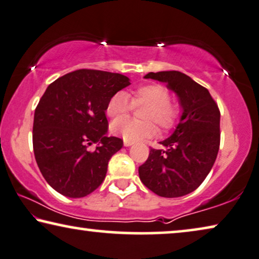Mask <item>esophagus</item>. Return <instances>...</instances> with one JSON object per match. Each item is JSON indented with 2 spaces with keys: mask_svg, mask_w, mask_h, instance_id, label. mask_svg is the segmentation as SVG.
<instances>
[{
  "mask_svg": "<svg viewBox=\"0 0 259 259\" xmlns=\"http://www.w3.org/2000/svg\"><path fill=\"white\" fill-rule=\"evenodd\" d=\"M134 144V142H131V141H124V145L125 147H130V145H133Z\"/></svg>",
  "mask_w": 259,
  "mask_h": 259,
  "instance_id": "1",
  "label": "esophagus"
}]
</instances>
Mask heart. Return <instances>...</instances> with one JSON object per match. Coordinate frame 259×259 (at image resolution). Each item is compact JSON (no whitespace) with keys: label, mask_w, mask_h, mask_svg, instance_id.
Listing matches in <instances>:
<instances>
[{"label":"heart","mask_w":259,"mask_h":259,"mask_svg":"<svg viewBox=\"0 0 259 259\" xmlns=\"http://www.w3.org/2000/svg\"><path fill=\"white\" fill-rule=\"evenodd\" d=\"M131 101L135 106L146 107L141 113L143 121L120 118L132 108ZM105 112L112 119H121L112 122V134L131 142L154 136L156 134L154 123L163 131L171 130L176 126L182 115L180 104L170 101L169 90L157 83H149L133 90L131 101L125 93H115L109 98Z\"/></svg>","instance_id":"obj_1"}]
</instances>
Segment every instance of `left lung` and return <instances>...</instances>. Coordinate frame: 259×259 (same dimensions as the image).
<instances>
[{
    "label": "left lung",
    "instance_id": "1",
    "mask_svg": "<svg viewBox=\"0 0 259 259\" xmlns=\"http://www.w3.org/2000/svg\"><path fill=\"white\" fill-rule=\"evenodd\" d=\"M145 78L165 82L183 108L174 134L161 142L164 150L151 148L138 167L145 187L161 197H181L196 190L216 161L221 143V112L209 90L181 71L149 72Z\"/></svg>",
    "mask_w": 259,
    "mask_h": 259
}]
</instances>
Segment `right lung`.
<instances>
[{"label": "right lung", "mask_w": 259, "mask_h": 259, "mask_svg": "<svg viewBox=\"0 0 259 259\" xmlns=\"http://www.w3.org/2000/svg\"><path fill=\"white\" fill-rule=\"evenodd\" d=\"M129 84L124 75L78 69L43 94L35 109L32 147L43 177L61 195L84 197L104 181L109 159L123 145L121 138L105 136V107ZM93 143L99 145L90 152Z\"/></svg>", "instance_id": "add662e5"}]
</instances>
